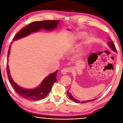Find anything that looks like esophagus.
<instances>
[{"label":"esophagus","instance_id":"34e87169","mask_svg":"<svg viewBox=\"0 0 123 123\" xmlns=\"http://www.w3.org/2000/svg\"><path fill=\"white\" fill-rule=\"evenodd\" d=\"M70 71V68L69 67H66V68H63L61 70V73L62 74H66L67 73H69Z\"/></svg>","mask_w":123,"mask_h":123}]
</instances>
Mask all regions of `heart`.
<instances>
[{
  "mask_svg": "<svg viewBox=\"0 0 123 123\" xmlns=\"http://www.w3.org/2000/svg\"><path fill=\"white\" fill-rule=\"evenodd\" d=\"M86 34H87L86 32L85 31L76 32L75 34L73 36L72 38L68 41V44L71 45L73 44V43H74L77 41L80 40L81 39L83 38L85 36H86ZM93 39V35L92 34L89 35H88V36L87 37L85 43H86V44H89V43H90L92 41Z\"/></svg>",
  "mask_w": 123,
  "mask_h": 123,
  "instance_id": "1",
  "label": "heart"
}]
</instances>
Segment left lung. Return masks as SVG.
<instances>
[{"label": "left lung", "instance_id": "1", "mask_svg": "<svg viewBox=\"0 0 123 123\" xmlns=\"http://www.w3.org/2000/svg\"><path fill=\"white\" fill-rule=\"evenodd\" d=\"M108 44H109L110 48H111L112 50L115 51L116 53H117V50H116V47H115V45H114V44L113 41H109V43H108ZM67 93L68 96L69 97V98L71 99L72 100H73V101H74V102H76V103H88V102H89V101H92L96 99H92V100H89L82 101L81 102L80 101L78 100H76V99H75L73 97V95H72L71 93L69 92V90H68L67 92Z\"/></svg>", "mask_w": 123, "mask_h": 123}]
</instances>
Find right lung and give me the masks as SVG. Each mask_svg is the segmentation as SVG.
<instances>
[{
    "label": "right lung",
    "mask_w": 123,
    "mask_h": 123,
    "mask_svg": "<svg viewBox=\"0 0 123 123\" xmlns=\"http://www.w3.org/2000/svg\"><path fill=\"white\" fill-rule=\"evenodd\" d=\"M59 22V20H43V21L32 22L20 30L14 36L13 40H17L19 38H22L32 32L38 31L42 29H44L45 30H54L56 28ZM10 48H11V45H10L9 50H8L7 58L9 57L10 54ZM6 66L8 79L16 93L23 98L29 100H38L44 98L50 92L53 84L57 80L56 74L58 70L54 73L49 74V76L45 78L41 82L39 87L34 89H24L17 85L13 81L10 74L9 66L7 64Z\"/></svg>",
    "instance_id": "add662e5"
}]
</instances>
